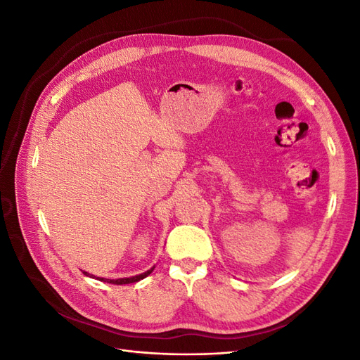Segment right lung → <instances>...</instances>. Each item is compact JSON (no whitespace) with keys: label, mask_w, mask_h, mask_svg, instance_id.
<instances>
[{"label":"right lung","mask_w":360,"mask_h":360,"mask_svg":"<svg viewBox=\"0 0 360 360\" xmlns=\"http://www.w3.org/2000/svg\"><path fill=\"white\" fill-rule=\"evenodd\" d=\"M155 267L156 266H153L151 269H148L147 271H144V274H139V275H136V276H130V278H118V279H106V278H97L99 281H103V282H108V284H114V285H124V284H134V282H138V281H141V279H144V278H147L151 271L155 270ZM82 274L85 275V276H90V278H96L94 275H90L89 271H84L82 270Z\"/></svg>","instance_id":"obj_1"}]
</instances>
